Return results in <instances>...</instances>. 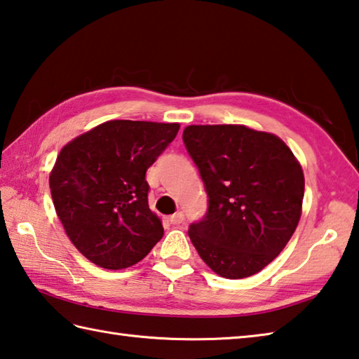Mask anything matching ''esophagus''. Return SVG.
I'll return each mask as SVG.
<instances>
[{
  "label": "esophagus",
  "mask_w": 359,
  "mask_h": 359,
  "mask_svg": "<svg viewBox=\"0 0 359 359\" xmlns=\"http://www.w3.org/2000/svg\"><path fill=\"white\" fill-rule=\"evenodd\" d=\"M168 222H170L172 225H180V223L184 222V214H182L181 211L180 212H175L173 215H170V217H168Z\"/></svg>",
  "instance_id": "34e87169"
}]
</instances>
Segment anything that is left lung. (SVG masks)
Returning a JSON list of instances; mask_svg holds the SVG:
<instances>
[{"label": "left lung", "mask_w": 359, "mask_h": 359, "mask_svg": "<svg viewBox=\"0 0 359 359\" xmlns=\"http://www.w3.org/2000/svg\"><path fill=\"white\" fill-rule=\"evenodd\" d=\"M182 142L208 194L205 217L189 226L194 247L223 278L258 273L299 225V161L280 137L242 125H192Z\"/></svg>", "instance_id": "1"}]
</instances>
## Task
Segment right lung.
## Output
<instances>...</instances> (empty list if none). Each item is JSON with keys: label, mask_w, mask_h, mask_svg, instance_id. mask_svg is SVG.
<instances>
[{"label": "right lung", "mask_w": 359, "mask_h": 359, "mask_svg": "<svg viewBox=\"0 0 359 359\" xmlns=\"http://www.w3.org/2000/svg\"><path fill=\"white\" fill-rule=\"evenodd\" d=\"M178 130V123L111 120L60 150L51 197L67 236L87 259L109 270L131 267L164 236L148 206L145 173Z\"/></svg>", "instance_id": "obj_1"}]
</instances>
